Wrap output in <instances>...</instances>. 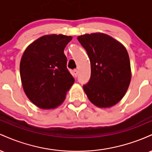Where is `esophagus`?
I'll list each match as a JSON object with an SVG mask.
<instances>
[{
  "mask_svg": "<svg viewBox=\"0 0 152 152\" xmlns=\"http://www.w3.org/2000/svg\"><path fill=\"white\" fill-rule=\"evenodd\" d=\"M73 73H74V76H78V71L77 70H74V71H73Z\"/></svg>",
  "mask_w": 152,
  "mask_h": 152,
  "instance_id": "34e87169",
  "label": "esophagus"
}]
</instances>
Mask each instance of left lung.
<instances>
[{
  "label": "left lung",
  "instance_id": "obj_1",
  "mask_svg": "<svg viewBox=\"0 0 152 152\" xmlns=\"http://www.w3.org/2000/svg\"><path fill=\"white\" fill-rule=\"evenodd\" d=\"M78 41L91 62V78L83 86L88 99L100 108L115 105L125 95L132 78L126 48L102 33L82 35Z\"/></svg>",
  "mask_w": 152,
  "mask_h": 152
}]
</instances>
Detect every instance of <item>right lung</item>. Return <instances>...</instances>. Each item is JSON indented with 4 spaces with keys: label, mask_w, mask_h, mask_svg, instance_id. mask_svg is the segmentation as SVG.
I'll use <instances>...</instances> for the list:
<instances>
[{
    "label": "right lung",
    "mask_w": 152,
    "mask_h": 152,
    "mask_svg": "<svg viewBox=\"0 0 152 152\" xmlns=\"http://www.w3.org/2000/svg\"><path fill=\"white\" fill-rule=\"evenodd\" d=\"M72 39L64 35H46L28 46L22 56L20 74L24 91L41 109H54L65 100L74 78L64 53Z\"/></svg>",
    "instance_id": "add662e5"
}]
</instances>
